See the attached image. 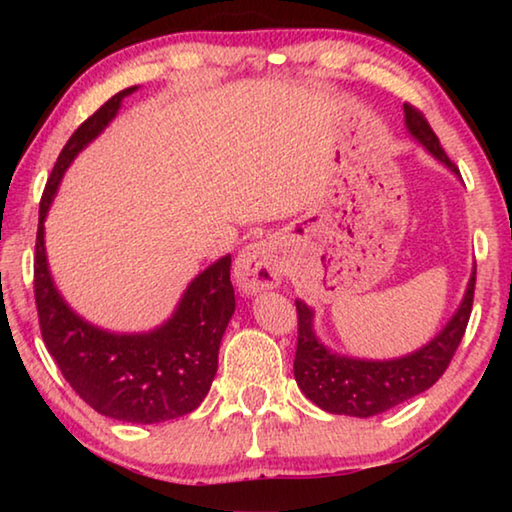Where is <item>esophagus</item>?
Segmentation results:
<instances>
[{"label": "esophagus", "mask_w": 512, "mask_h": 512, "mask_svg": "<svg viewBox=\"0 0 512 512\" xmlns=\"http://www.w3.org/2000/svg\"><path fill=\"white\" fill-rule=\"evenodd\" d=\"M235 277L244 293H259L277 287L282 280V268L271 241H257L241 250L235 262Z\"/></svg>", "instance_id": "obj_1"}]
</instances>
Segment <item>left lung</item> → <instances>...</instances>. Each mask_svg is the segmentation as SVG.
Returning <instances> with one entry per match:
<instances>
[{
  "label": "left lung",
  "mask_w": 512,
  "mask_h": 512,
  "mask_svg": "<svg viewBox=\"0 0 512 512\" xmlns=\"http://www.w3.org/2000/svg\"><path fill=\"white\" fill-rule=\"evenodd\" d=\"M404 121L406 131L433 158L443 162L456 176H461L456 164L447 158L443 146H440L436 133L431 131L429 121L424 119L418 108L404 103ZM474 284L476 266L470 275V282H467L463 302L458 305L456 314L449 318V323L427 345H422L420 350L406 354V357L384 361L354 359L325 348L314 332V311L302 300H296L298 348L296 361H293V375H296L300 391L323 411L336 415H354V418L379 415L424 393L443 377L456 348L461 345L467 320H470L472 314Z\"/></svg>",
  "instance_id": "left-lung-1"
}]
</instances>
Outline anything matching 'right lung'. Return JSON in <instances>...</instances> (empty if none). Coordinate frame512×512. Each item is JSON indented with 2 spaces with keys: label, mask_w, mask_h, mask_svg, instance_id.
I'll list each match as a JSON object with an SVG mask.
<instances>
[{
  "label": "right lung",
  "mask_w": 512,
  "mask_h": 512,
  "mask_svg": "<svg viewBox=\"0 0 512 512\" xmlns=\"http://www.w3.org/2000/svg\"><path fill=\"white\" fill-rule=\"evenodd\" d=\"M135 90H121L103 103L60 151L40 201L33 287L42 341L76 395L108 418L155 424L192 413L210 391L223 332L235 314L230 255L194 277L167 323L142 334H115L67 305L51 280L45 250V219L63 173Z\"/></svg>",
  "instance_id": "right-lung-1"
}]
</instances>
